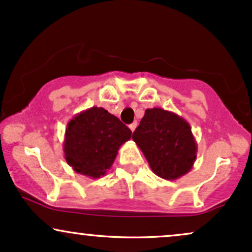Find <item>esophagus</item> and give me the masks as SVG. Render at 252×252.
<instances>
[{"label": "esophagus", "mask_w": 252, "mask_h": 252, "mask_svg": "<svg viewBox=\"0 0 252 252\" xmlns=\"http://www.w3.org/2000/svg\"><path fill=\"white\" fill-rule=\"evenodd\" d=\"M128 127H129V129H131V131L133 132L134 129H135V127H137V121H134V123H132L131 125H129Z\"/></svg>", "instance_id": "1"}]
</instances>
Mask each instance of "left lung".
<instances>
[{
    "instance_id": "1",
    "label": "left lung",
    "mask_w": 252,
    "mask_h": 252,
    "mask_svg": "<svg viewBox=\"0 0 252 252\" xmlns=\"http://www.w3.org/2000/svg\"><path fill=\"white\" fill-rule=\"evenodd\" d=\"M132 139L151 170L164 180H177L189 172L196 159L197 144L190 125L176 113L146 109Z\"/></svg>"
}]
</instances>
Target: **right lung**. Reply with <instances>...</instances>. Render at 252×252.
<instances>
[{"mask_svg": "<svg viewBox=\"0 0 252 252\" xmlns=\"http://www.w3.org/2000/svg\"><path fill=\"white\" fill-rule=\"evenodd\" d=\"M132 132L102 107L78 113L67 123L63 143L66 163L90 179L104 176Z\"/></svg>", "mask_w": 252, "mask_h": 252, "instance_id": "1", "label": "right lung"}]
</instances>
